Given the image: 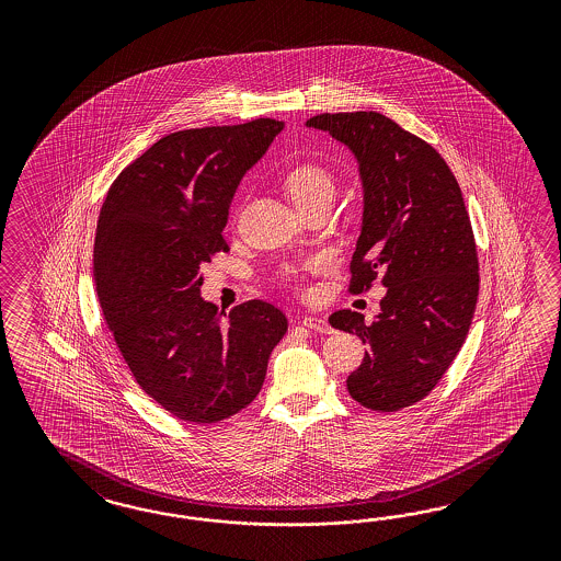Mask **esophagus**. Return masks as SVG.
I'll list each match as a JSON object with an SVG mask.
<instances>
[{
    "label": "esophagus",
    "mask_w": 561,
    "mask_h": 561,
    "mask_svg": "<svg viewBox=\"0 0 561 561\" xmlns=\"http://www.w3.org/2000/svg\"><path fill=\"white\" fill-rule=\"evenodd\" d=\"M302 324L310 331H317V333H333L331 324L327 323V319L323 317H305Z\"/></svg>",
    "instance_id": "1"
}]
</instances>
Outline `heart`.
I'll return each mask as SVG.
<instances>
[{"label":"heart","instance_id":"b5f03b06","mask_svg":"<svg viewBox=\"0 0 561 561\" xmlns=\"http://www.w3.org/2000/svg\"><path fill=\"white\" fill-rule=\"evenodd\" d=\"M284 187L288 191L291 202L298 207L310 204L329 193H335L333 176L317 164H300L289 170L284 179Z\"/></svg>","mask_w":561,"mask_h":561}]
</instances>
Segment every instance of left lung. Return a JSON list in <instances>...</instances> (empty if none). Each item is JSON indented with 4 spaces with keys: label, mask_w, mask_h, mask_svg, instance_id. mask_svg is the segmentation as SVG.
<instances>
[{
    "label": "left lung",
    "mask_w": 561,
    "mask_h": 561,
    "mask_svg": "<svg viewBox=\"0 0 561 561\" xmlns=\"http://www.w3.org/2000/svg\"><path fill=\"white\" fill-rule=\"evenodd\" d=\"M306 127L354 153L364 193L350 289L380 277L373 323L337 310L335 329L370 345L347 391L374 411H399L432 391L469 333L479 294L476 240L455 174L424 139L380 113H324Z\"/></svg>",
    "instance_id": "8db88e82"
}]
</instances>
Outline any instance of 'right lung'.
Listing matches in <instances>:
<instances>
[{
    "instance_id": "1",
    "label": "right lung",
    "mask_w": 561,
    "mask_h": 561,
    "mask_svg": "<svg viewBox=\"0 0 561 561\" xmlns=\"http://www.w3.org/2000/svg\"><path fill=\"white\" fill-rule=\"evenodd\" d=\"M282 129L284 121L255 119L170 134L102 204L92 270L104 321L137 385L179 420L214 424L247 408L288 329L263 300L234 306L221 323L199 273L228 251L221 230L238 185Z\"/></svg>"
}]
</instances>
